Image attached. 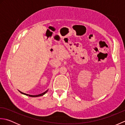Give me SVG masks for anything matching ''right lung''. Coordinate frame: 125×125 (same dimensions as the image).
Returning <instances> with one entry per match:
<instances>
[{
  "label": "right lung",
  "mask_w": 125,
  "mask_h": 125,
  "mask_svg": "<svg viewBox=\"0 0 125 125\" xmlns=\"http://www.w3.org/2000/svg\"><path fill=\"white\" fill-rule=\"evenodd\" d=\"M48 90H47V91H46L45 92H44L43 93H42V94H39L38 95H31V94H24V93H23L22 92H21L19 91V92L21 93V94H25V95H28L29 97H40V96H42V95H44V94H46V93L48 92Z\"/></svg>",
  "instance_id": "add662e5"
}]
</instances>
